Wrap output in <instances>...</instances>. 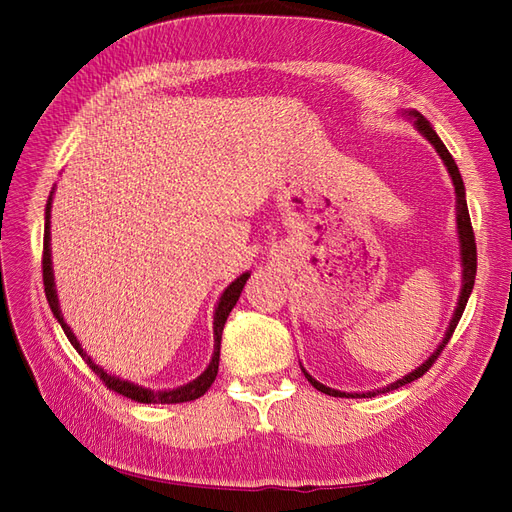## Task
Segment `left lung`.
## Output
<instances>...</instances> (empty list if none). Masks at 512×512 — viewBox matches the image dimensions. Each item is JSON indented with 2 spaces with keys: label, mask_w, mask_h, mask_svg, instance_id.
<instances>
[{
  "label": "left lung",
  "mask_w": 512,
  "mask_h": 512,
  "mask_svg": "<svg viewBox=\"0 0 512 512\" xmlns=\"http://www.w3.org/2000/svg\"><path fill=\"white\" fill-rule=\"evenodd\" d=\"M408 117L414 119V126L418 128V132H421V134L427 138V141H429L433 147H436L438 156L442 158V162H444V166H446V170H448V175H451L453 185H455V194H457V232H459L461 267H463V280H461L459 301H457V307H455L453 320H451V324H448L446 335H444V339H442V344L436 348V352H433L423 365H418L414 371H410L408 376L399 378L397 382H393V384H389V386H384V389H380V391H369V393H342V391H335V389H329V386L320 384L318 380H314V378L309 376L307 371L301 367L305 378H307V382L312 384L314 389H318L320 393H324V395H333V397H374V395H378V393L395 391V389H399V386H404V384H408V382H414L416 378H421V376L425 374V371H427L433 363H436L440 352H442L444 346L448 344V339L453 337V333H455V329H457V322H459V318H461V314H463V309H466V303H468V299H470V292H472V288H474V277H476V243H474V230H472V222H470L468 203H466V188H463L461 173H459V168H457L453 156H451V153H448V149H446L444 143L440 141V136L436 134V130H433V128L429 126V121H427L421 113H416V111H408Z\"/></svg>",
  "instance_id": "left-lung-1"
}]
</instances>
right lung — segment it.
<instances>
[{
  "label": "right lung",
  "mask_w": 512,
  "mask_h": 512,
  "mask_svg": "<svg viewBox=\"0 0 512 512\" xmlns=\"http://www.w3.org/2000/svg\"><path fill=\"white\" fill-rule=\"evenodd\" d=\"M51 200H53V192L46 200V209H44V250H42V280H44V292H46V301L51 305V312L57 318V322L61 324V329H64L66 337L70 339V344L76 348L85 363L91 367V371H96L100 376V380L108 386V389L128 397L132 401H138V404H183V401H192L203 397L209 386L213 384L215 376H218V367H220V344H222V331H224V324L228 314L232 312V307L237 305L239 297H241V290L247 282V277L250 273H243L239 275L235 282H232L220 297L218 307H215V316H213V339H215V348H213V356H211V363L209 367L200 374L196 380L188 382L179 386V389H168V391H151V389H143V386H138L134 382L128 380H121L117 376L106 374V371L91 361V356L81 348L79 339L74 337L72 329L64 322V316H61V309H59V301H57V290H55V277H53V262H51Z\"/></svg>",
  "instance_id": "right-lung-1"
}]
</instances>
